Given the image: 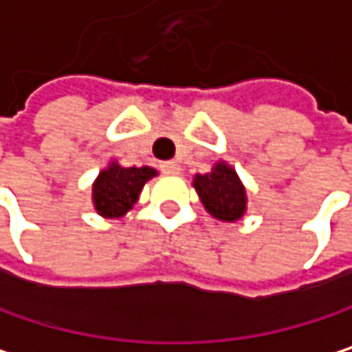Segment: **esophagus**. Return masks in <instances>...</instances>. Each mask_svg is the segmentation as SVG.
Instances as JSON below:
<instances>
[{
    "instance_id": "esophagus-1",
    "label": "esophagus",
    "mask_w": 352,
    "mask_h": 352,
    "mask_svg": "<svg viewBox=\"0 0 352 352\" xmlns=\"http://www.w3.org/2000/svg\"><path fill=\"white\" fill-rule=\"evenodd\" d=\"M160 170L162 173H170V175H177L182 170V164L177 160H164V162H160Z\"/></svg>"
}]
</instances>
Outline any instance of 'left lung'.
Returning a JSON list of instances; mask_svg holds the SVG:
<instances>
[{"label":"left lung","mask_w":352,"mask_h":352,"mask_svg":"<svg viewBox=\"0 0 352 352\" xmlns=\"http://www.w3.org/2000/svg\"><path fill=\"white\" fill-rule=\"evenodd\" d=\"M194 186L204 208L221 221H237L245 212V190L237 177V173L219 162L212 173L196 175Z\"/></svg>","instance_id":"8db88e82"}]
</instances>
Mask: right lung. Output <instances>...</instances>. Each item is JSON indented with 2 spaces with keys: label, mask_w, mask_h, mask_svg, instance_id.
<instances>
[{
  "label": "right lung",
  "mask_w": 352,
  "mask_h": 352,
  "mask_svg": "<svg viewBox=\"0 0 352 352\" xmlns=\"http://www.w3.org/2000/svg\"><path fill=\"white\" fill-rule=\"evenodd\" d=\"M156 175L150 166H119L104 168L92 188V198L98 214L107 219H119L135 204L144 184Z\"/></svg>",
  "instance_id": "1"
}]
</instances>
